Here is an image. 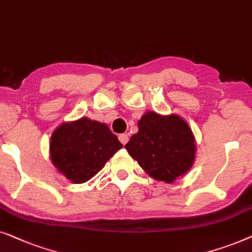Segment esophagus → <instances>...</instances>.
Masks as SVG:
<instances>
[{
    "label": "esophagus",
    "instance_id": "34e87169",
    "mask_svg": "<svg viewBox=\"0 0 252 252\" xmlns=\"http://www.w3.org/2000/svg\"><path fill=\"white\" fill-rule=\"evenodd\" d=\"M119 140L121 141V143H122L123 145H126V144L127 143V140H129V136H127V133L120 134V136H119Z\"/></svg>",
    "mask_w": 252,
    "mask_h": 252
}]
</instances>
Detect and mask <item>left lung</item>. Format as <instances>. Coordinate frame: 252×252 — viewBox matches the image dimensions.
<instances>
[{"label": "left lung", "mask_w": 252, "mask_h": 252, "mask_svg": "<svg viewBox=\"0 0 252 252\" xmlns=\"http://www.w3.org/2000/svg\"><path fill=\"white\" fill-rule=\"evenodd\" d=\"M126 148L148 176L171 184L193 166L196 143L182 116L146 112L138 121V132L131 136Z\"/></svg>", "instance_id": "1"}]
</instances>
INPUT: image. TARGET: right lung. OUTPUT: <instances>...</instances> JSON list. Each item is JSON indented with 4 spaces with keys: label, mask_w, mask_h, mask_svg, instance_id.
I'll list each match as a JSON object with an SVG mask.
<instances>
[{
    "label": "right lung",
    "mask_w": 252,
    "mask_h": 252,
    "mask_svg": "<svg viewBox=\"0 0 252 252\" xmlns=\"http://www.w3.org/2000/svg\"><path fill=\"white\" fill-rule=\"evenodd\" d=\"M123 145L105 123L88 118L63 122L52 132L50 160L74 184L90 180Z\"/></svg>",
    "instance_id": "right-lung-1"
}]
</instances>
